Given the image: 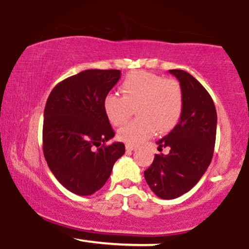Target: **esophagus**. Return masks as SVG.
Segmentation results:
<instances>
[{
    "label": "esophagus",
    "mask_w": 249,
    "mask_h": 249,
    "mask_svg": "<svg viewBox=\"0 0 249 249\" xmlns=\"http://www.w3.org/2000/svg\"><path fill=\"white\" fill-rule=\"evenodd\" d=\"M136 146H134V145H130V144H127L125 145V150L127 151H134Z\"/></svg>",
    "instance_id": "1"
}]
</instances>
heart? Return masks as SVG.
<instances>
[{
	"label": "heart",
	"instance_id": "b5f03b06",
	"mask_svg": "<svg viewBox=\"0 0 249 249\" xmlns=\"http://www.w3.org/2000/svg\"><path fill=\"white\" fill-rule=\"evenodd\" d=\"M124 96L109 92L103 101L108 121L119 127L136 108L137 119L119 129L118 137L127 144H140L156 131L167 132L175 127L183 112V91L175 80L148 72H135L121 85Z\"/></svg>",
	"mask_w": 249,
	"mask_h": 249
}]
</instances>
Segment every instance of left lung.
<instances>
[{
  "label": "left lung",
  "instance_id": "left-lung-1",
  "mask_svg": "<svg viewBox=\"0 0 249 249\" xmlns=\"http://www.w3.org/2000/svg\"><path fill=\"white\" fill-rule=\"evenodd\" d=\"M183 91V112L178 124L167 136L157 142L159 150L144 172L145 179L161 199H175L189 192L211 163L216 140L217 114L211 95L191 74L169 70Z\"/></svg>",
  "mask_w": 249,
  "mask_h": 249
}]
</instances>
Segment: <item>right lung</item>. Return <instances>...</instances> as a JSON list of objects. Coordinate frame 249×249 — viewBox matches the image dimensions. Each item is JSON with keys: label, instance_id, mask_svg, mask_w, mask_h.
<instances>
[{"label": "right lung", "instance_id": "add662e5", "mask_svg": "<svg viewBox=\"0 0 249 249\" xmlns=\"http://www.w3.org/2000/svg\"><path fill=\"white\" fill-rule=\"evenodd\" d=\"M121 76L119 70H87L67 77L50 92L44 108L43 153L58 182L77 196H91L111 176L124 154L114 142L103 101Z\"/></svg>", "mask_w": 249, "mask_h": 249}]
</instances>
